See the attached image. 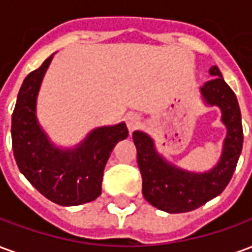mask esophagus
I'll list each match as a JSON object with an SVG mask.
<instances>
[{
    "mask_svg": "<svg viewBox=\"0 0 252 252\" xmlns=\"http://www.w3.org/2000/svg\"><path fill=\"white\" fill-rule=\"evenodd\" d=\"M140 117L137 115H128L126 116V126H128V129L129 131H135L137 126H140Z\"/></svg>",
    "mask_w": 252,
    "mask_h": 252,
    "instance_id": "34e87169",
    "label": "esophagus"
}]
</instances>
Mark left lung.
I'll return each mask as SVG.
<instances>
[{
	"instance_id": "1",
	"label": "left lung",
	"mask_w": 252,
	"mask_h": 252,
	"mask_svg": "<svg viewBox=\"0 0 252 252\" xmlns=\"http://www.w3.org/2000/svg\"><path fill=\"white\" fill-rule=\"evenodd\" d=\"M209 72L215 78L201 88V93L208 104L220 106L222 123L228 131L221 158L215 169L204 174L177 169L159 157L148 135L140 131L132 133L137 151V166L143 178V195L160 211L184 213L200 208L221 194L236 169L243 147V126L238 98L222 79L217 66L212 67Z\"/></svg>"
}]
</instances>
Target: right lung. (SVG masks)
<instances>
[{"mask_svg":"<svg viewBox=\"0 0 252 252\" xmlns=\"http://www.w3.org/2000/svg\"><path fill=\"white\" fill-rule=\"evenodd\" d=\"M51 59L52 55L21 85L12 115V147L20 171L41 194L59 205H79L101 194L105 164L117 142L128 136V129L124 123L102 126L77 150L54 147L35 116L36 95Z\"/></svg>","mask_w":252,"mask_h":252,"instance_id":"obj_1","label":"right lung"}]
</instances>
